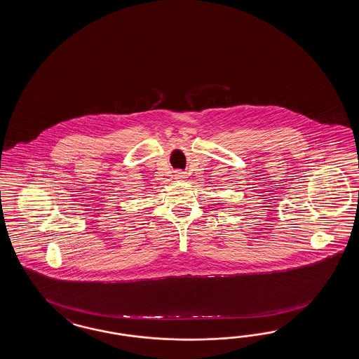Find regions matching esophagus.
Wrapping results in <instances>:
<instances>
[{
	"label": "esophagus",
	"mask_w": 359,
	"mask_h": 359,
	"mask_svg": "<svg viewBox=\"0 0 359 359\" xmlns=\"http://www.w3.org/2000/svg\"><path fill=\"white\" fill-rule=\"evenodd\" d=\"M175 176L176 179H185V172L184 171H182V170H177V171H175Z\"/></svg>",
	"instance_id": "esophagus-1"
}]
</instances>
